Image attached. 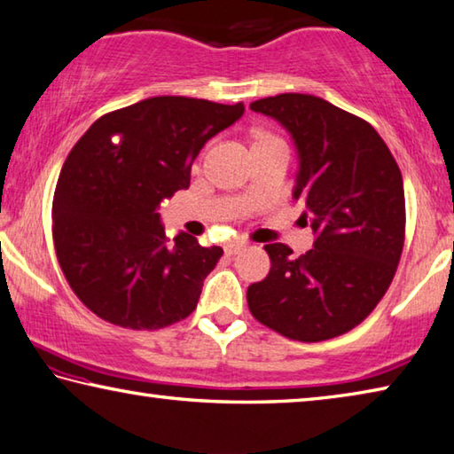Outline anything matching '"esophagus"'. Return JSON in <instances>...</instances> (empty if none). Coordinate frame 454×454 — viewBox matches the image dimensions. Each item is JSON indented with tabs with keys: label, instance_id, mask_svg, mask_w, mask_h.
Listing matches in <instances>:
<instances>
[{
	"label": "esophagus",
	"instance_id": "obj_1",
	"mask_svg": "<svg viewBox=\"0 0 454 454\" xmlns=\"http://www.w3.org/2000/svg\"><path fill=\"white\" fill-rule=\"evenodd\" d=\"M244 248H247V242H242V240L228 242L226 247H224V250H226V254H228V256H234V254H239V253H242Z\"/></svg>",
	"mask_w": 454,
	"mask_h": 454
}]
</instances>
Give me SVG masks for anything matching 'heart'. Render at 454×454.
Listing matches in <instances>:
<instances>
[{"label": "heart", "mask_w": 454, "mask_h": 454, "mask_svg": "<svg viewBox=\"0 0 454 454\" xmlns=\"http://www.w3.org/2000/svg\"><path fill=\"white\" fill-rule=\"evenodd\" d=\"M272 139H277V137H272V135H269V133H261V135H258V139H256V143H254V145H258V143H266V141H272Z\"/></svg>", "instance_id": "1"}]
</instances>
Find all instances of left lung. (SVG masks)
I'll return each instance as SVG.
<instances>
[{
  "instance_id": "obj_1",
  "label": "left lung",
  "mask_w": 454,
  "mask_h": 454,
  "mask_svg": "<svg viewBox=\"0 0 454 454\" xmlns=\"http://www.w3.org/2000/svg\"><path fill=\"white\" fill-rule=\"evenodd\" d=\"M250 109L291 133L299 153L293 198L317 236L299 258L283 242L266 244L270 270L248 286L250 313L305 343L348 333L384 297L404 248L398 163L368 121L319 97L285 92Z\"/></svg>"
}]
</instances>
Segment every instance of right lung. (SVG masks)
Returning <instances> with one entry per match:
<instances>
[{
	"label": "right lung",
	"mask_w": 454,
	"mask_h": 454,
	"mask_svg": "<svg viewBox=\"0 0 454 454\" xmlns=\"http://www.w3.org/2000/svg\"><path fill=\"white\" fill-rule=\"evenodd\" d=\"M242 113V103L151 97L103 114L72 147L54 192V248L70 289L100 319L151 331L196 309L224 250L185 232L169 242L157 210L190 188L200 149Z\"/></svg>",
	"instance_id": "obj_1"
}]
</instances>
